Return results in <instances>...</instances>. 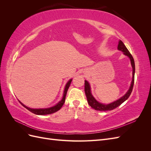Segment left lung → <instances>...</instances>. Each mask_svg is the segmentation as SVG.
I'll return each instance as SVG.
<instances>
[{
  "label": "left lung",
  "mask_w": 151,
  "mask_h": 151,
  "mask_svg": "<svg viewBox=\"0 0 151 151\" xmlns=\"http://www.w3.org/2000/svg\"><path fill=\"white\" fill-rule=\"evenodd\" d=\"M118 50L122 51L123 53L125 55L127 56L130 58L131 65L132 67V79L131 82V84L129 90L127 91V92L121 97L120 99H118L116 101H113L111 103L109 104H104L98 102L94 96H93L92 93H91V86L89 83L86 80H85V83H84V91L87 99H88V103L89 104L91 107H92L93 109H96V110L98 111H110L113 110V109H115L118 106H119L120 104H122L123 102L125 101L126 100L129 98V96L131 94V93L133 89V86L134 84V76H135V62L133 57L132 56V55L129 52V50L125 47L121 40L119 41L118 45Z\"/></svg>",
  "instance_id": "8db88e82"
}]
</instances>
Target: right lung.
Returning a JSON list of instances; mask_svg holds the SVG:
<instances>
[{
    "instance_id": "1",
    "label": "right lung",
    "mask_w": 151,
    "mask_h": 151,
    "mask_svg": "<svg viewBox=\"0 0 151 151\" xmlns=\"http://www.w3.org/2000/svg\"><path fill=\"white\" fill-rule=\"evenodd\" d=\"M72 81V79H71L67 83V84L65 86L64 91H63V97H62V99H61V101H59L56 105H55V106H53L50 107V108H38V109L31 108L26 106V105H24V104H22L19 101H19L24 108H26L27 109H28V110L30 111L31 112L33 113L34 114H35V115H49V114H52L53 113H55L57 111H58L59 109H60L62 107L63 104H64L65 101V96H66V94H67V92L68 88H69V86L70 85Z\"/></svg>"
}]
</instances>
